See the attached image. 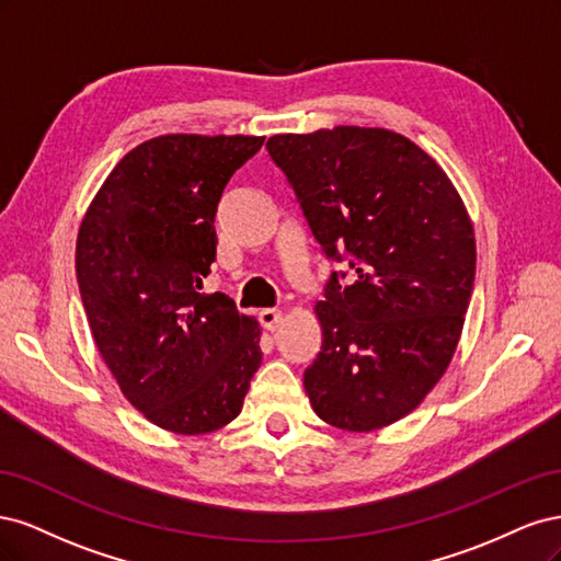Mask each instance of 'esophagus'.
Masks as SVG:
<instances>
[{"mask_svg": "<svg viewBox=\"0 0 561 561\" xmlns=\"http://www.w3.org/2000/svg\"><path fill=\"white\" fill-rule=\"evenodd\" d=\"M260 322H262V328L264 330H268V332H274L280 322H283V313L278 311V309H262L260 311Z\"/></svg>", "mask_w": 561, "mask_h": 561, "instance_id": "1", "label": "esophagus"}]
</instances>
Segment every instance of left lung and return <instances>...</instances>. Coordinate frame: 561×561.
<instances>
[{
	"mask_svg": "<svg viewBox=\"0 0 561 561\" xmlns=\"http://www.w3.org/2000/svg\"><path fill=\"white\" fill-rule=\"evenodd\" d=\"M313 239L348 260L316 304L322 346L304 371L313 412L367 433L416 410L445 375L474 283V233L461 196L426 151L386 128L274 135Z\"/></svg>",
	"mask_w": 561,
	"mask_h": 561,
	"instance_id": "1",
	"label": "left lung"
}]
</instances>
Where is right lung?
Segmentation results:
<instances>
[{"mask_svg": "<svg viewBox=\"0 0 561 561\" xmlns=\"http://www.w3.org/2000/svg\"><path fill=\"white\" fill-rule=\"evenodd\" d=\"M254 135H159L116 163L77 239L95 346L126 400L159 428L201 435L241 414L262 365L257 320L203 295L215 215Z\"/></svg>", "mask_w": 561, "mask_h": 561, "instance_id": "add662e5", "label": "right lung"}]
</instances>
